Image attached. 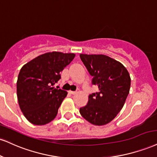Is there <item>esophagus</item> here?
Wrapping results in <instances>:
<instances>
[{
  "label": "esophagus",
  "mask_w": 157,
  "mask_h": 157,
  "mask_svg": "<svg viewBox=\"0 0 157 157\" xmlns=\"http://www.w3.org/2000/svg\"><path fill=\"white\" fill-rule=\"evenodd\" d=\"M69 93L70 94H75L77 93V91H73V90H69Z\"/></svg>",
  "instance_id": "obj_1"
}]
</instances>
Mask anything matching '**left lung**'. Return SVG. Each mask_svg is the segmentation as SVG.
<instances>
[{"mask_svg":"<svg viewBox=\"0 0 157 157\" xmlns=\"http://www.w3.org/2000/svg\"><path fill=\"white\" fill-rule=\"evenodd\" d=\"M81 60L94 77L92 84L99 91L90 94L80 115L96 126H103L116 118L129 93L131 78L121 63L105 55L80 54Z\"/></svg>","mask_w":157,"mask_h":157,"instance_id":"left-lung-1","label":"left lung"}]
</instances>
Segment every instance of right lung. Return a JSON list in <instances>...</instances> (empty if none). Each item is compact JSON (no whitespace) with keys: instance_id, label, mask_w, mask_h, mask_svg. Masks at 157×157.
<instances>
[{"instance_id":"right-lung-1","label":"right lung","mask_w":157,"mask_h":157,"mask_svg":"<svg viewBox=\"0 0 157 157\" xmlns=\"http://www.w3.org/2000/svg\"><path fill=\"white\" fill-rule=\"evenodd\" d=\"M75 57L74 53L50 52L25 64L17 82L20 109L34 125H44L56 118L67 91L52 87L60 79V72Z\"/></svg>"}]
</instances>
